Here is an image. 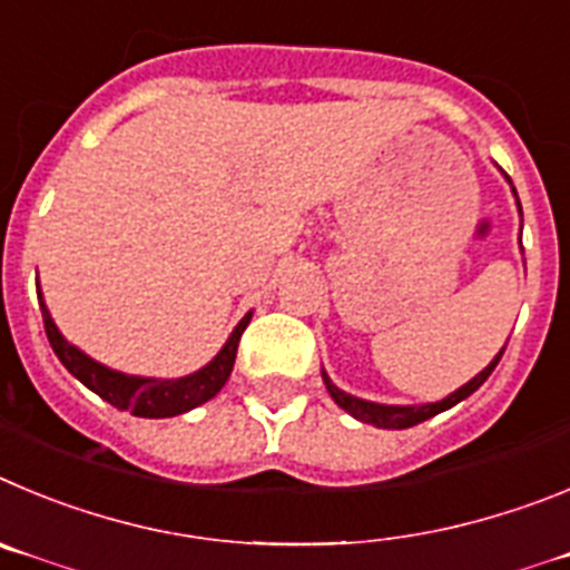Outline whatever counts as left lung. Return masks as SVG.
<instances>
[{
  "instance_id": "obj_1",
  "label": "left lung",
  "mask_w": 570,
  "mask_h": 570,
  "mask_svg": "<svg viewBox=\"0 0 570 570\" xmlns=\"http://www.w3.org/2000/svg\"><path fill=\"white\" fill-rule=\"evenodd\" d=\"M502 176H505V173H502ZM505 181L511 184V178L505 176ZM511 193H514V198H517L514 184H511ZM517 209H520V215H522L520 198H517ZM502 352H505V346H502L500 352H497L494 361H491L489 366L483 368V372L474 374V377H471L469 383H463V386H460V389H454V392H451L449 397L434 400V403H417V406H392V403H374V400L355 397V394H348V392H343V389H337L335 383H332L330 374H326V368H321V377H323V383H326V392L332 394V400H335L337 406H341L343 412L352 414V417H355V420H361V423H372V425H377V429H409V425H417V423H423V420L434 417V414L445 412V409L458 406L460 400H465V397H469V394H474L476 389H480L485 381H489V374L494 372V366H497V363H500Z\"/></svg>"
}]
</instances>
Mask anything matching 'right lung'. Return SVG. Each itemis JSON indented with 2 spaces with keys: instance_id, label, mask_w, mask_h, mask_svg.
<instances>
[{
  "instance_id": "add662e5",
  "label": "right lung",
  "mask_w": 570,
  "mask_h": 570,
  "mask_svg": "<svg viewBox=\"0 0 570 570\" xmlns=\"http://www.w3.org/2000/svg\"><path fill=\"white\" fill-rule=\"evenodd\" d=\"M36 292H39V306H42L45 332H48V341L53 346L56 357L61 361V366L68 368L76 381L85 383L90 392L107 400L110 406L121 409V412H132L136 417H176V414H184L213 400L215 394L222 392L224 383L229 381L238 341L244 330H247V323L253 321V312L240 317L233 335L222 346V352L207 366L198 368V372L184 374V377H141V374H125L119 368L105 366V363L94 361L87 352H81L79 346H73L68 337L61 335L53 317H50L39 284H36Z\"/></svg>"
}]
</instances>
